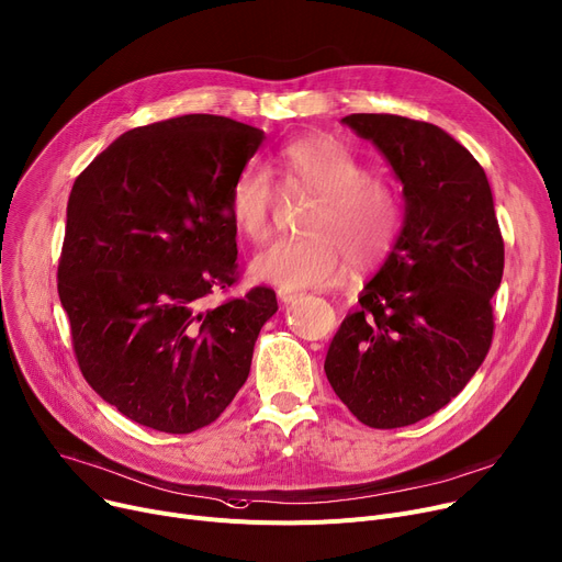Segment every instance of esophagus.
Returning <instances> with one entry per match:
<instances>
[{"label":"esophagus","mask_w":562,"mask_h":562,"mask_svg":"<svg viewBox=\"0 0 562 562\" xmlns=\"http://www.w3.org/2000/svg\"><path fill=\"white\" fill-rule=\"evenodd\" d=\"M278 297H280V303H293L295 297H301V293L297 291H291V289H278Z\"/></svg>","instance_id":"esophagus-1"}]
</instances>
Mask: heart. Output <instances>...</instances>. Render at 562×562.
<instances>
[{
	"label": "heart",
	"mask_w": 562,
	"mask_h": 562,
	"mask_svg": "<svg viewBox=\"0 0 562 562\" xmlns=\"http://www.w3.org/2000/svg\"><path fill=\"white\" fill-rule=\"evenodd\" d=\"M278 167L289 190L318 199L303 239H280L255 255L257 280L282 289H312L341 282L350 267L370 271L393 252L404 207L395 187L372 178V169L350 148L327 135L295 139L280 148ZM276 180L269 167L246 162L228 194V212L239 235L261 241L271 233Z\"/></svg>",
	"instance_id": "b5f03b06"
}]
</instances>
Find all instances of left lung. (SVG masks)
I'll use <instances>...</instances> for the list:
<instances>
[{
	"label": "left lung",
	"mask_w": 562,
	"mask_h": 562,
	"mask_svg": "<svg viewBox=\"0 0 562 562\" xmlns=\"http://www.w3.org/2000/svg\"><path fill=\"white\" fill-rule=\"evenodd\" d=\"M341 122L391 165L404 223L334 334L325 375L357 420L395 429L457 397L488 355L504 241L488 178L450 133L368 112Z\"/></svg>",
	"instance_id": "obj_1"
}]
</instances>
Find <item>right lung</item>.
<instances>
[{
  "label": "right lung",
  "mask_w": 562,
  "mask_h": 562,
  "mask_svg": "<svg viewBox=\"0 0 562 562\" xmlns=\"http://www.w3.org/2000/svg\"><path fill=\"white\" fill-rule=\"evenodd\" d=\"M265 131L182 115L112 142L67 203L58 295L88 384L137 425L192 434L244 386L276 291L203 310L237 280L228 194Z\"/></svg>",
  "instance_id": "right-lung-1"
}]
</instances>
